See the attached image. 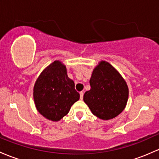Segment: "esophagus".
<instances>
[{"label": "esophagus", "mask_w": 159, "mask_h": 159, "mask_svg": "<svg viewBox=\"0 0 159 159\" xmlns=\"http://www.w3.org/2000/svg\"><path fill=\"white\" fill-rule=\"evenodd\" d=\"M83 97H84V92H83V91H81V92H80V98H81V100L83 99Z\"/></svg>", "instance_id": "esophagus-1"}]
</instances>
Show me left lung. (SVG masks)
I'll return each instance as SVG.
<instances>
[{"instance_id": "1", "label": "left lung", "mask_w": 159, "mask_h": 159, "mask_svg": "<svg viewBox=\"0 0 159 159\" xmlns=\"http://www.w3.org/2000/svg\"><path fill=\"white\" fill-rule=\"evenodd\" d=\"M91 90L85 92L84 101L93 115L102 120H110L120 114L127 103V84L110 63L102 61L93 69Z\"/></svg>"}]
</instances>
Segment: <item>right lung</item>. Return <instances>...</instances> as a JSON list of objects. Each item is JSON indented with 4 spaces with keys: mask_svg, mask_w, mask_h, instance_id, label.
<instances>
[{
    "mask_svg": "<svg viewBox=\"0 0 159 159\" xmlns=\"http://www.w3.org/2000/svg\"><path fill=\"white\" fill-rule=\"evenodd\" d=\"M36 109L46 119L58 121L78 101L80 94L75 83L68 77L66 67L55 61L45 68L36 80L33 89Z\"/></svg>",
    "mask_w": 159,
    "mask_h": 159,
    "instance_id": "add662e5",
    "label": "right lung"
}]
</instances>
